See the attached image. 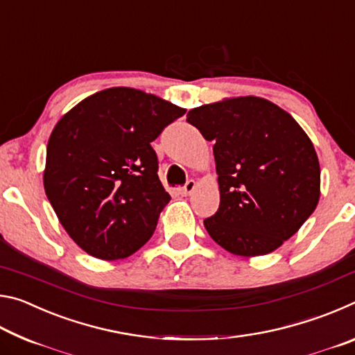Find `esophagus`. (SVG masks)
<instances>
[{
    "instance_id": "esophagus-1",
    "label": "esophagus",
    "mask_w": 355,
    "mask_h": 355,
    "mask_svg": "<svg viewBox=\"0 0 355 355\" xmlns=\"http://www.w3.org/2000/svg\"><path fill=\"white\" fill-rule=\"evenodd\" d=\"M196 189V182L194 180H189V182H186V184L183 186L182 189H180V194L182 196H191L192 191Z\"/></svg>"
}]
</instances>
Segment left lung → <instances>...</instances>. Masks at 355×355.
<instances>
[{"mask_svg": "<svg viewBox=\"0 0 355 355\" xmlns=\"http://www.w3.org/2000/svg\"><path fill=\"white\" fill-rule=\"evenodd\" d=\"M186 120L214 144L220 203L203 220L209 236L241 257L280 248L320 200V161L305 131L260 97L194 107Z\"/></svg>", "mask_w": 355, "mask_h": 355, "instance_id": "obj_1", "label": "left lung"}]
</instances>
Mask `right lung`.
Here are the masks:
<instances>
[{
  "label": "right lung",
  "instance_id": "1",
  "mask_svg": "<svg viewBox=\"0 0 355 355\" xmlns=\"http://www.w3.org/2000/svg\"><path fill=\"white\" fill-rule=\"evenodd\" d=\"M186 110L131 87L91 95L59 120L44 186L65 232L101 260L130 257L169 203L153 142Z\"/></svg>",
  "mask_w": 355,
  "mask_h": 355
}]
</instances>
